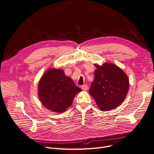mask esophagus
Masks as SVG:
<instances>
[{"instance_id": "1", "label": "esophagus", "mask_w": 154, "mask_h": 154, "mask_svg": "<svg viewBox=\"0 0 154 154\" xmlns=\"http://www.w3.org/2000/svg\"><path fill=\"white\" fill-rule=\"evenodd\" d=\"M81 88L84 90V91H86V90H88V85H82V87H81Z\"/></svg>"}]
</instances>
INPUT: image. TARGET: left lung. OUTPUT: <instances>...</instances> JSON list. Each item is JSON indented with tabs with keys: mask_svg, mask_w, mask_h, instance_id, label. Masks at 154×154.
I'll return each instance as SVG.
<instances>
[{
	"mask_svg": "<svg viewBox=\"0 0 154 154\" xmlns=\"http://www.w3.org/2000/svg\"><path fill=\"white\" fill-rule=\"evenodd\" d=\"M94 79L89 92L99 108L106 111L121 105L129 89V80L126 73L113 63L95 64Z\"/></svg>",
	"mask_w": 154,
	"mask_h": 154,
	"instance_id": "left-lung-1",
	"label": "left lung"
}]
</instances>
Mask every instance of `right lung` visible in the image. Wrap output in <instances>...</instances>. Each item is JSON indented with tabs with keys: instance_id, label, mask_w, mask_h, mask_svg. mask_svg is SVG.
I'll return each instance as SVG.
<instances>
[{
	"instance_id": "obj_1",
	"label": "right lung",
	"mask_w": 154,
	"mask_h": 154,
	"mask_svg": "<svg viewBox=\"0 0 154 154\" xmlns=\"http://www.w3.org/2000/svg\"><path fill=\"white\" fill-rule=\"evenodd\" d=\"M81 91V89L61 69H49L38 84L40 101L46 109L55 112H65L72 105L75 95Z\"/></svg>"
}]
</instances>
